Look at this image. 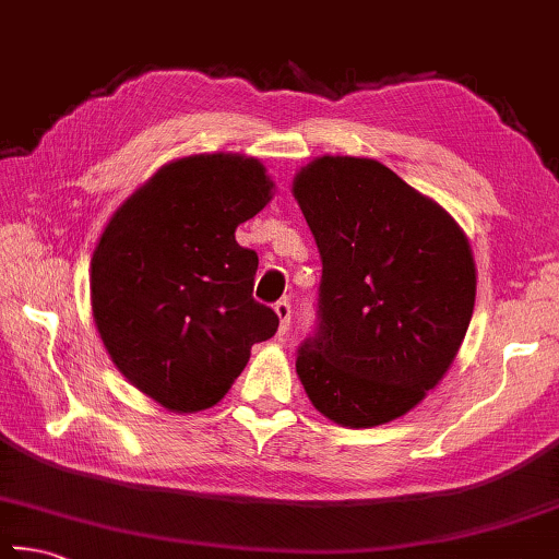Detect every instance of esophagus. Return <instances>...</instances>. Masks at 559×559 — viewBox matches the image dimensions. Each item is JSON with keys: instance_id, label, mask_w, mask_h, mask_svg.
<instances>
[{"instance_id": "34e87169", "label": "esophagus", "mask_w": 559, "mask_h": 559, "mask_svg": "<svg viewBox=\"0 0 559 559\" xmlns=\"http://www.w3.org/2000/svg\"><path fill=\"white\" fill-rule=\"evenodd\" d=\"M273 310H276L278 320H281L278 334H288V330H290V302L288 300H278L276 306H273Z\"/></svg>"}]
</instances>
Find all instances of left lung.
Masks as SVG:
<instances>
[{
	"mask_svg": "<svg viewBox=\"0 0 559 559\" xmlns=\"http://www.w3.org/2000/svg\"><path fill=\"white\" fill-rule=\"evenodd\" d=\"M293 195L322 259L318 330L296 361L302 389L342 428L401 418L442 381L469 328V239L373 158H314Z\"/></svg>",
	"mask_w": 559,
	"mask_h": 559,
	"instance_id": "obj_1",
	"label": "left lung"
}]
</instances>
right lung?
Masks as SVG:
<instances>
[{
    "instance_id": "add662e5",
    "label": "right lung",
    "mask_w": 559,
    "mask_h": 559,
    "mask_svg": "<svg viewBox=\"0 0 559 559\" xmlns=\"http://www.w3.org/2000/svg\"><path fill=\"white\" fill-rule=\"evenodd\" d=\"M273 198L261 160L198 154L158 168L99 237L93 318L115 367L174 413L212 408L278 330L253 300L257 251L235 231Z\"/></svg>"
}]
</instances>
